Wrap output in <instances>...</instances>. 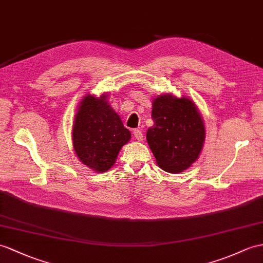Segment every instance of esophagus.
<instances>
[{
  "instance_id": "obj_1",
  "label": "esophagus",
  "mask_w": 263,
  "mask_h": 263,
  "mask_svg": "<svg viewBox=\"0 0 263 263\" xmlns=\"http://www.w3.org/2000/svg\"><path fill=\"white\" fill-rule=\"evenodd\" d=\"M134 136H135V138L137 140H143V138H144V135H143L142 130H139V129L134 130Z\"/></svg>"
}]
</instances>
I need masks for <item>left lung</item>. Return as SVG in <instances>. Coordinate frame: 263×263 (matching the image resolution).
<instances>
[{
  "label": "left lung",
  "mask_w": 263,
  "mask_h": 263,
  "mask_svg": "<svg viewBox=\"0 0 263 263\" xmlns=\"http://www.w3.org/2000/svg\"><path fill=\"white\" fill-rule=\"evenodd\" d=\"M154 126L146 133L159 167L168 173L187 170L198 158L205 140V127L196 105L172 93L153 100Z\"/></svg>",
  "instance_id": "1"
}]
</instances>
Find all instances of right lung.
<instances>
[{
  "instance_id": "1",
  "label": "right lung",
  "mask_w": 263,
  "mask_h": 263,
  "mask_svg": "<svg viewBox=\"0 0 263 263\" xmlns=\"http://www.w3.org/2000/svg\"><path fill=\"white\" fill-rule=\"evenodd\" d=\"M100 97L86 95L81 100L72 126V144L82 164L97 173L109 170L118 153L129 142L130 132L118 114Z\"/></svg>"
}]
</instances>
